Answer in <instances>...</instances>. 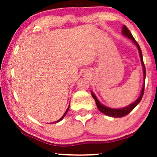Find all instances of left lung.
<instances>
[{
	"mask_svg": "<svg viewBox=\"0 0 157 157\" xmlns=\"http://www.w3.org/2000/svg\"><path fill=\"white\" fill-rule=\"evenodd\" d=\"M122 35H123L124 36H125V37H128L129 39H131V40H132V42L134 43L135 45H136V47H137V48H138L139 53H140V59H141L142 66V68H143L144 84H143V86H142L141 94H140V97H138L137 100H136L135 102H132V103L130 104L129 105H128L127 107L122 108V109H111V108L106 107V106H105L104 105H102V104L100 103V101L97 100V97L94 95V94L92 91H91V96H92L93 98L94 99L95 102H96L97 106V109H99V111H100V112H102V113H104V114L107 115V116L111 117H125V115L128 114V113H130L131 111H132V110L134 109V108L136 107V106L139 103H140V102L141 101L142 96H143V94H144V89H145V74H146V72H145V64H144V62H143V58H142L141 48H140V46H139V44H137V42L135 40V39L134 38V37H133V35H131V33L130 32V31L128 30V29L127 27H126V26H125V25H124L123 27H122Z\"/></svg>",
	"mask_w": 157,
	"mask_h": 157,
	"instance_id": "1",
	"label": "left lung"
}]
</instances>
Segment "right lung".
Returning <instances> with one entry per match:
<instances>
[{
    "instance_id": "right-lung-1",
    "label": "right lung",
    "mask_w": 157,
    "mask_h": 157,
    "mask_svg": "<svg viewBox=\"0 0 157 157\" xmlns=\"http://www.w3.org/2000/svg\"><path fill=\"white\" fill-rule=\"evenodd\" d=\"M69 105H68V109H67V110H66V112H65V113H64V114H63V117H61L60 119H59V120H57V121H56V122H60V121H61V120H63V118L65 117V116H66V113H67V112H68V109H69Z\"/></svg>"
}]
</instances>
